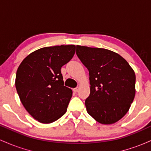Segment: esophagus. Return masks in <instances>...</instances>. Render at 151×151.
<instances>
[{"label":"esophagus","mask_w":151,"mask_h":151,"mask_svg":"<svg viewBox=\"0 0 151 151\" xmlns=\"http://www.w3.org/2000/svg\"><path fill=\"white\" fill-rule=\"evenodd\" d=\"M73 91H74V92H75V93L78 92V91H79V88L78 87L74 88V89H73Z\"/></svg>","instance_id":"obj_1"}]
</instances>
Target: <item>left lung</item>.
Instances as JSON below:
<instances>
[{
    "instance_id": "8db88e82",
    "label": "left lung",
    "mask_w": 151,
    "mask_h": 151,
    "mask_svg": "<svg viewBox=\"0 0 151 151\" xmlns=\"http://www.w3.org/2000/svg\"><path fill=\"white\" fill-rule=\"evenodd\" d=\"M76 54L89 70L90 94L85 101L88 114L102 124L119 121L134 99V71L125 59L111 50L77 45Z\"/></svg>"
}]
</instances>
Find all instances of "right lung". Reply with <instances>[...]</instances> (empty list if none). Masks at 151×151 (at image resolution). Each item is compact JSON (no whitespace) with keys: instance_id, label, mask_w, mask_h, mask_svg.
I'll return each instance as SVG.
<instances>
[{"instance_id":"1","label":"right lung","mask_w":151,"mask_h":151,"mask_svg":"<svg viewBox=\"0 0 151 151\" xmlns=\"http://www.w3.org/2000/svg\"><path fill=\"white\" fill-rule=\"evenodd\" d=\"M75 45L47 47L22 60L15 87L22 105L35 120L50 124L67 111L72 91L64 85L61 67L73 58Z\"/></svg>"}]
</instances>
